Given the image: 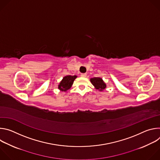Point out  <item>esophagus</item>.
Wrapping results in <instances>:
<instances>
[{"label":"esophagus","instance_id":"34e87169","mask_svg":"<svg viewBox=\"0 0 160 160\" xmlns=\"http://www.w3.org/2000/svg\"><path fill=\"white\" fill-rule=\"evenodd\" d=\"M81 76L83 77H85L87 76V74L86 73H82L81 74Z\"/></svg>","mask_w":160,"mask_h":160}]
</instances>
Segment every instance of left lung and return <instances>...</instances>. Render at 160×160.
Instances as JSON below:
<instances>
[{
	"instance_id": "8db88e82",
	"label": "left lung",
	"mask_w": 160,
	"mask_h": 160,
	"mask_svg": "<svg viewBox=\"0 0 160 160\" xmlns=\"http://www.w3.org/2000/svg\"><path fill=\"white\" fill-rule=\"evenodd\" d=\"M90 82L94 85L96 89L102 92L106 87V84L101 77H94L90 79Z\"/></svg>"
}]
</instances>
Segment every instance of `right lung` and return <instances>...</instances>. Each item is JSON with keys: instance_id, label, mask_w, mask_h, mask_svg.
Here are the masks:
<instances>
[{"instance_id": "1", "label": "right lung", "mask_w": 160, "mask_h": 160, "mask_svg": "<svg viewBox=\"0 0 160 160\" xmlns=\"http://www.w3.org/2000/svg\"><path fill=\"white\" fill-rule=\"evenodd\" d=\"M77 78V75H67L64 77L58 85V89L62 92H66L68 90H69L72 87L74 80Z\"/></svg>"}]
</instances>
